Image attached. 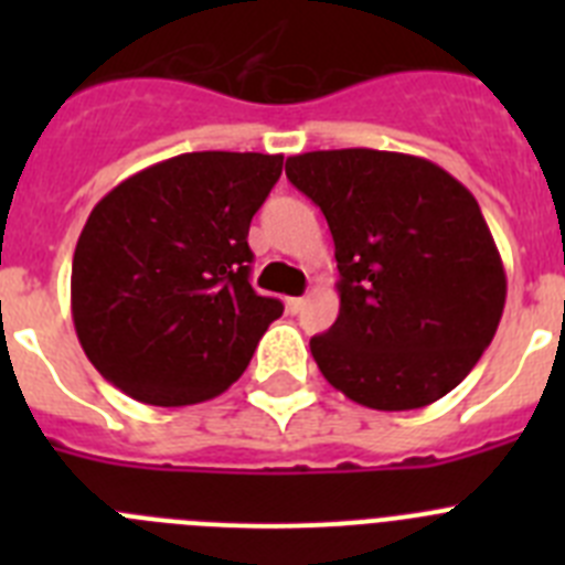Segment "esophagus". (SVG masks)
Listing matches in <instances>:
<instances>
[{"label": "esophagus", "instance_id": "esophagus-1", "mask_svg": "<svg viewBox=\"0 0 565 565\" xmlns=\"http://www.w3.org/2000/svg\"><path fill=\"white\" fill-rule=\"evenodd\" d=\"M286 308H288V313H299L302 308H306V297H291L286 302Z\"/></svg>", "mask_w": 565, "mask_h": 565}]
</instances>
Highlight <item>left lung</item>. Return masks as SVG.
Instances as JSON below:
<instances>
[{
	"instance_id": "8db88e82",
	"label": "left lung",
	"mask_w": 565,
	"mask_h": 565,
	"mask_svg": "<svg viewBox=\"0 0 565 565\" xmlns=\"http://www.w3.org/2000/svg\"><path fill=\"white\" fill-rule=\"evenodd\" d=\"M331 228L339 317L311 339L328 382L373 411H418L487 351L507 274L481 206L433 161L322 149L286 161Z\"/></svg>"
}]
</instances>
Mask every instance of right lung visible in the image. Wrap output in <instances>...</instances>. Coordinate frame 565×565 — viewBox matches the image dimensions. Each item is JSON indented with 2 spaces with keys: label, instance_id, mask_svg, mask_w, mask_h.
Here are the masks:
<instances>
[{
  "label": "right lung",
  "instance_id": "1",
  "mask_svg": "<svg viewBox=\"0 0 565 565\" xmlns=\"http://www.w3.org/2000/svg\"><path fill=\"white\" fill-rule=\"evenodd\" d=\"M282 154L186 152L104 194L78 237L70 302L96 371L135 402L228 391L282 302L252 288L248 226Z\"/></svg>",
  "mask_w": 565,
  "mask_h": 565
}]
</instances>
